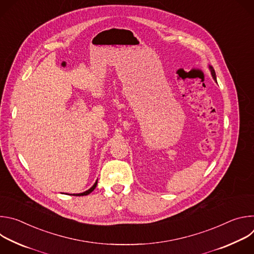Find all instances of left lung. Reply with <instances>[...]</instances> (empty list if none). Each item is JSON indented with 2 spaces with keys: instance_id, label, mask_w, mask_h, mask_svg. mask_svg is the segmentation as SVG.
I'll use <instances>...</instances> for the list:
<instances>
[{
  "instance_id": "8db88e82",
  "label": "left lung",
  "mask_w": 254,
  "mask_h": 254,
  "mask_svg": "<svg viewBox=\"0 0 254 254\" xmlns=\"http://www.w3.org/2000/svg\"><path fill=\"white\" fill-rule=\"evenodd\" d=\"M209 69H210V71H211V74H212V76H213V79L217 82V79H216V73H215V70L213 69V67L211 66V65H209Z\"/></svg>"
}]
</instances>
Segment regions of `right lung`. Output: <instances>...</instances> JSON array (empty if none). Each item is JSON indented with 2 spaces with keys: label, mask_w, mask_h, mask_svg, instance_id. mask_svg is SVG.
<instances>
[{
  "label": "right lung",
  "mask_w": 254,
  "mask_h": 254,
  "mask_svg": "<svg viewBox=\"0 0 254 254\" xmlns=\"http://www.w3.org/2000/svg\"><path fill=\"white\" fill-rule=\"evenodd\" d=\"M96 185H97V180H96V182L94 183V185L90 188V189H88L87 191H85V192H83V193H79V194H73V196H84V195H88L89 193H91L94 189H95V187H96Z\"/></svg>",
  "instance_id": "right-lung-1"
}]
</instances>
